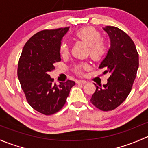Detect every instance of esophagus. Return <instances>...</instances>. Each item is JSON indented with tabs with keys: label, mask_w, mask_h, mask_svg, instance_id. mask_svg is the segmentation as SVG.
<instances>
[{
	"label": "esophagus",
	"mask_w": 148,
	"mask_h": 148,
	"mask_svg": "<svg viewBox=\"0 0 148 148\" xmlns=\"http://www.w3.org/2000/svg\"><path fill=\"white\" fill-rule=\"evenodd\" d=\"M77 84L84 85V84H85V83H87V81L84 80H77Z\"/></svg>",
	"instance_id": "obj_1"
}]
</instances>
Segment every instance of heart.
<instances>
[{
    "mask_svg": "<svg viewBox=\"0 0 148 148\" xmlns=\"http://www.w3.org/2000/svg\"><path fill=\"white\" fill-rule=\"evenodd\" d=\"M75 37L78 40L88 45V53L93 60H98L101 58L106 51V45L102 40L101 33L95 28L85 27L75 32ZM60 52L61 55H65L68 52V45L66 42L60 44ZM88 67V63H85L77 67L76 73H80L81 70Z\"/></svg>",
    "mask_w": 148,
    "mask_h": 148,
    "instance_id": "1",
    "label": "heart"
}]
</instances>
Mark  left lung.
Returning a JSON list of instances; mask_svg holds the SVG:
<instances>
[{"label": "left lung", "instance_id": "obj_1", "mask_svg": "<svg viewBox=\"0 0 148 148\" xmlns=\"http://www.w3.org/2000/svg\"><path fill=\"white\" fill-rule=\"evenodd\" d=\"M110 46L99 68L109 73L107 84L97 85L90 100L103 111L114 110L125 101L130 94L139 67V56L130 36L120 29L106 26Z\"/></svg>", "mask_w": 148, "mask_h": 148}]
</instances>
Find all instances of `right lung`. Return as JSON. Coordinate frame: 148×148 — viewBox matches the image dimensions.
Returning a JSON list of instances; mask_svg holds the SVG:
<instances>
[{
    "label": "right lung",
    "instance_id": "1",
    "mask_svg": "<svg viewBox=\"0 0 148 148\" xmlns=\"http://www.w3.org/2000/svg\"><path fill=\"white\" fill-rule=\"evenodd\" d=\"M69 28L45 30L32 36L24 45L18 67V77L29 105L46 115L60 110L75 81L57 85L48 75L61 60L60 46Z\"/></svg>",
    "mask_w": 148,
    "mask_h": 148
}]
</instances>
